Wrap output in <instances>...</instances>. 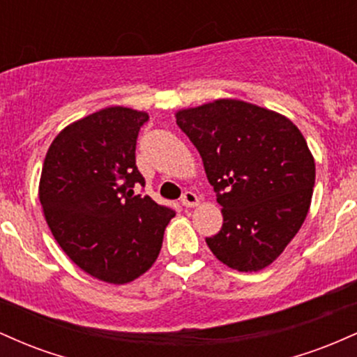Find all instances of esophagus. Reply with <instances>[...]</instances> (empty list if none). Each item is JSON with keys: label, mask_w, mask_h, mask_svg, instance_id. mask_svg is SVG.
I'll use <instances>...</instances> for the list:
<instances>
[{"label": "esophagus", "mask_w": 357, "mask_h": 357, "mask_svg": "<svg viewBox=\"0 0 357 357\" xmlns=\"http://www.w3.org/2000/svg\"><path fill=\"white\" fill-rule=\"evenodd\" d=\"M199 199L198 196L195 195L192 191H184L183 192V198H181V204L184 208H192V206H198Z\"/></svg>", "instance_id": "34e87169"}]
</instances>
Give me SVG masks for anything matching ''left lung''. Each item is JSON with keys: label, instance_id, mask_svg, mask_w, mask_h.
<instances>
[{"label": "left lung", "instance_id": "1", "mask_svg": "<svg viewBox=\"0 0 357 357\" xmlns=\"http://www.w3.org/2000/svg\"><path fill=\"white\" fill-rule=\"evenodd\" d=\"M203 159L223 227L206 238L213 255L238 272L268 267L309 211L315 162L290 119L236 99L176 112Z\"/></svg>", "mask_w": 357, "mask_h": 357}]
</instances>
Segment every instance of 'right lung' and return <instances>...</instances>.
I'll return each instance as SVG.
<instances>
[{
	"mask_svg": "<svg viewBox=\"0 0 357 357\" xmlns=\"http://www.w3.org/2000/svg\"><path fill=\"white\" fill-rule=\"evenodd\" d=\"M149 116L105 107L67 126L53 139L40 178V203L56 243L89 275L129 284L147 272L176 215L134 195L144 178L136 142Z\"/></svg>",
	"mask_w": 357,
	"mask_h": 357,
	"instance_id": "obj_1",
	"label": "right lung"
}]
</instances>
